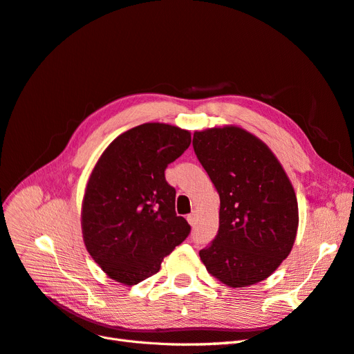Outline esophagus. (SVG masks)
I'll list each match as a JSON object with an SVG mask.
<instances>
[{
    "instance_id": "34e87169",
    "label": "esophagus",
    "mask_w": 354,
    "mask_h": 354,
    "mask_svg": "<svg viewBox=\"0 0 354 354\" xmlns=\"http://www.w3.org/2000/svg\"><path fill=\"white\" fill-rule=\"evenodd\" d=\"M187 221L190 223V226H195L196 224V221H198V211L196 209H194L192 211L189 216H187Z\"/></svg>"
}]
</instances>
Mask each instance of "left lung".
<instances>
[{
    "label": "left lung",
    "mask_w": 354,
    "mask_h": 354,
    "mask_svg": "<svg viewBox=\"0 0 354 354\" xmlns=\"http://www.w3.org/2000/svg\"><path fill=\"white\" fill-rule=\"evenodd\" d=\"M194 149L220 196L218 233L199 251L230 288L269 277L291 252L298 203L283 167L259 137L236 125L195 131Z\"/></svg>",
    "instance_id": "1"
}]
</instances>
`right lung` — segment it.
Wrapping results in <instances>:
<instances>
[{
	"label": "right lung",
	"instance_id": "1",
	"mask_svg": "<svg viewBox=\"0 0 354 354\" xmlns=\"http://www.w3.org/2000/svg\"><path fill=\"white\" fill-rule=\"evenodd\" d=\"M190 131L147 122L118 136L95 162L85 187L81 226L85 248L111 279L136 285L160 269L190 233L176 214L168 164L190 146Z\"/></svg>",
	"mask_w": 354,
	"mask_h": 354
}]
</instances>
